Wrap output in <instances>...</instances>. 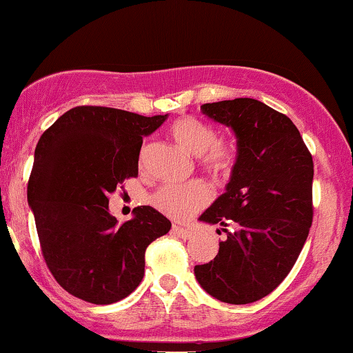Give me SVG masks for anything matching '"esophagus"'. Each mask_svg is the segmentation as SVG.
<instances>
[{
  "mask_svg": "<svg viewBox=\"0 0 353 353\" xmlns=\"http://www.w3.org/2000/svg\"><path fill=\"white\" fill-rule=\"evenodd\" d=\"M172 232L181 239H190L194 236V232L188 228H181V225H172Z\"/></svg>",
  "mask_w": 353,
  "mask_h": 353,
  "instance_id": "1",
  "label": "esophagus"
}]
</instances>
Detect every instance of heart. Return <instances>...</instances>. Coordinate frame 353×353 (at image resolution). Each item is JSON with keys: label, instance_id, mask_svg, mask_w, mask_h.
Wrapping results in <instances>:
<instances>
[{"label": "heart", "instance_id": "b5f03b06", "mask_svg": "<svg viewBox=\"0 0 353 353\" xmlns=\"http://www.w3.org/2000/svg\"><path fill=\"white\" fill-rule=\"evenodd\" d=\"M169 134L177 145H181L190 156L199 159L202 169L222 176L228 174L234 164V145L228 141L216 139V129L196 117H179L169 128ZM210 192L208 185L199 181L185 185H165L152 194L154 208L172 219H188L197 210L208 205Z\"/></svg>", "mask_w": 353, "mask_h": 353}]
</instances>
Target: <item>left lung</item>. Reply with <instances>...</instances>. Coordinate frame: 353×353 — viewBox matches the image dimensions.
Listing matches in <instances>:
<instances>
[{
  "mask_svg": "<svg viewBox=\"0 0 353 353\" xmlns=\"http://www.w3.org/2000/svg\"><path fill=\"white\" fill-rule=\"evenodd\" d=\"M201 111L232 129L237 157L225 192L199 217L228 237L194 274L217 301H261L292 270L309 236L314 161L292 121L261 101H219Z\"/></svg>",
  "mask_w": 353,
  "mask_h": 353,
  "instance_id": "left-lung-1",
  "label": "left lung"
}]
</instances>
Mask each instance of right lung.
I'll list each match as a JSON object with an SVG mask.
<instances>
[{
  "mask_svg": "<svg viewBox=\"0 0 353 353\" xmlns=\"http://www.w3.org/2000/svg\"><path fill=\"white\" fill-rule=\"evenodd\" d=\"M168 114L78 106L39 137L28 204L48 269L74 297L106 305L128 297L144 277L148 245L171 229L151 205L124 224L109 212V194L137 176L143 137Z\"/></svg>",
  "mask_w": 353,
  "mask_h": 353,
  "instance_id": "right-lung-1",
  "label": "right lung"
}]
</instances>
